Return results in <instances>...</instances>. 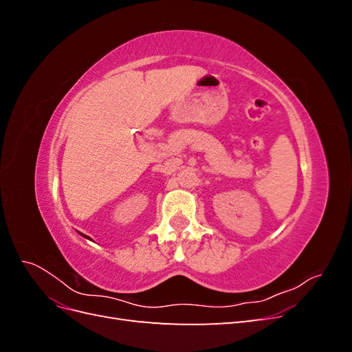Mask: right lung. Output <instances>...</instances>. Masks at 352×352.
I'll return each instance as SVG.
<instances>
[{"mask_svg":"<svg viewBox=\"0 0 352 352\" xmlns=\"http://www.w3.org/2000/svg\"><path fill=\"white\" fill-rule=\"evenodd\" d=\"M79 233H80V232H79ZM80 235H82V236H83V238H88V236H87V235H83V233H80ZM88 239H91V238H88Z\"/></svg>","mask_w":352,"mask_h":352,"instance_id":"obj_1","label":"right lung"}]
</instances>
